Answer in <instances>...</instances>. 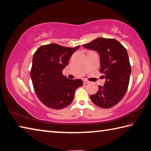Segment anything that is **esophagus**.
<instances>
[{
    "label": "esophagus",
    "instance_id": "obj_1",
    "mask_svg": "<svg viewBox=\"0 0 151 151\" xmlns=\"http://www.w3.org/2000/svg\"><path fill=\"white\" fill-rule=\"evenodd\" d=\"M83 83L84 84H87L89 83V81H88L87 80H83Z\"/></svg>",
    "mask_w": 151,
    "mask_h": 151
}]
</instances>
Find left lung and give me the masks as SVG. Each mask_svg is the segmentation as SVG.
<instances>
[{"mask_svg":"<svg viewBox=\"0 0 151 151\" xmlns=\"http://www.w3.org/2000/svg\"><path fill=\"white\" fill-rule=\"evenodd\" d=\"M83 47L98 52L100 56V72L104 74V86L90 98L95 105L109 108L124 96L129 83L131 68L126 49L115 39L98 37Z\"/></svg>","mask_w":151,"mask_h":151,"instance_id":"8db88e82","label":"left lung"}]
</instances>
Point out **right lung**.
<instances>
[{"instance_id": "obj_1", "label": "right lung", "mask_w": 151, "mask_h": 151, "mask_svg": "<svg viewBox=\"0 0 151 151\" xmlns=\"http://www.w3.org/2000/svg\"><path fill=\"white\" fill-rule=\"evenodd\" d=\"M79 47L51 43L41 46L33 55L30 71L33 86L39 100L48 108L60 109L69 106L75 90L83 86L81 79L70 80L62 74L70 56Z\"/></svg>"}]
</instances>
